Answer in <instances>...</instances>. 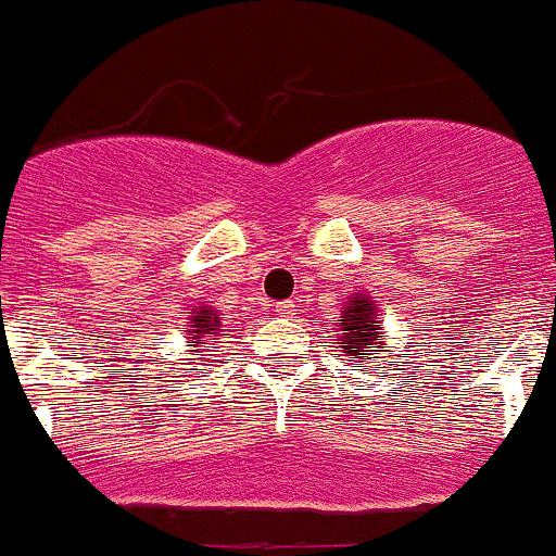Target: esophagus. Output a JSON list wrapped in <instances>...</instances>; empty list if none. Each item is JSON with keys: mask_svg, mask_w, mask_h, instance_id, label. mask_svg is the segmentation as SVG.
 I'll return each instance as SVG.
<instances>
[{"mask_svg": "<svg viewBox=\"0 0 556 556\" xmlns=\"http://www.w3.org/2000/svg\"><path fill=\"white\" fill-rule=\"evenodd\" d=\"M275 312L281 314V317H292V314L298 312V308H294V303H292V300H283V303H278V305H275Z\"/></svg>", "mask_w": 556, "mask_h": 556, "instance_id": "obj_1", "label": "esophagus"}]
</instances>
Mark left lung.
<instances>
[{
    "mask_svg": "<svg viewBox=\"0 0 556 556\" xmlns=\"http://www.w3.org/2000/svg\"><path fill=\"white\" fill-rule=\"evenodd\" d=\"M380 325H383V319H380L375 300L358 292L344 303V314H341V319H336V328L330 333H333V341L341 348V353L369 361V355L378 358L380 353H391V350H380V344H383Z\"/></svg>",
    "mask_w": 556,
    "mask_h": 556,
    "instance_id": "obj_1",
    "label": "left lung"
}]
</instances>
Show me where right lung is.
Listing matches in <instances>:
<instances>
[{"label":"right lung","instance_id":"obj_1","mask_svg":"<svg viewBox=\"0 0 556 556\" xmlns=\"http://www.w3.org/2000/svg\"><path fill=\"white\" fill-rule=\"evenodd\" d=\"M190 317V330H187V339H190V348H201L206 336H220V317L212 305H192Z\"/></svg>","mask_w":556,"mask_h":556}]
</instances>
